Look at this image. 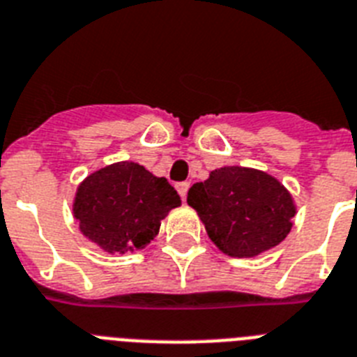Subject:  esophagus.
Wrapping results in <instances>:
<instances>
[{"label":"esophagus","mask_w":357,"mask_h":357,"mask_svg":"<svg viewBox=\"0 0 357 357\" xmlns=\"http://www.w3.org/2000/svg\"><path fill=\"white\" fill-rule=\"evenodd\" d=\"M188 187H190V185H188V181H181V183H176V190H178L179 196H181L183 199H185V196H187V192H188Z\"/></svg>","instance_id":"obj_1"}]
</instances>
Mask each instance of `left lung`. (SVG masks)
I'll return each instance as SVG.
<instances>
[{"label":"left lung","mask_w":357,"mask_h":357,"mask_svg":"<svg viewBox=\"0 0 357 357\" xmlns=\"http://www.w3.org/2000/svg\"><path fill=\"white\" fill-rule=\"evenodd\" d=\"M208 238L222 253L249 259L279 245L297 213L288 188L273 176L245 167H222L188 188Z\"/></svg>","instance_id":"left-lung-1"}]
</instances>
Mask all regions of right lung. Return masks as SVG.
Listing matches in <instances>:
<instances>
[{
    "label": "right lung",
    "instance_id": "add662e5",
    "mask_svg": "<svg viewBox=\"0 0 357 357\" xmlns=\"http://www.w3.org/2000/svg\"><path fill=\"white\" fill-rule=\"evenodd\" d=\"M176 188L132 161L89 174L78 185L73 214L86 238L108 253L143 249L155 238L161 220L179 207Z\"/></svg>",
    "mask_w": 357,
    "mask_h": 357
}]
</instances>
